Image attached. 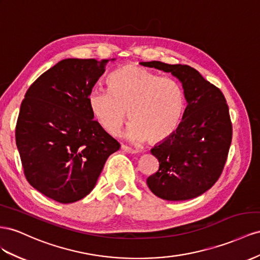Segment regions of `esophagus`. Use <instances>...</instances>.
<instances>
[{
  "label": "esophagus",
  "mask_w": 260,
  "mask_h": 260,
  "mask_svg": "<svg viewBox=\"0 0 260 260\" xmlns=\"http://www.w3.org/2000/svg\"><path fill=\"white\" fill-rule=\"evenodd\" d=\"M121 150H122L123 152L131 153V154H135V153H138V152H139L137 149H132V147H129V146L124 145V144H122V145H121Z\"/></svg>",
  "instance_id": "1"
}]
</instances>
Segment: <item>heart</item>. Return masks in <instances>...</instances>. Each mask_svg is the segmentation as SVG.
<instances>
[{
    "mask_svg": "<svg viewBox=\"0 0 260 260\" xmlns=\"http://www.w3.org/2000/svg\"><path fill=\"white\" fill-rule=\"evenodd\" d=\"M107 86L108 90H90L87 103L97 122L110 135L121 127L128 113L132 121L124 138L131 141L160 142L178 128L186 109L185 90L178 81L127 64L108 76Z\"/></svg>",
    "mask_w": 260,
    "mask_h": 260,
    "instance_id": "heart-1",
    "label": "heart"
}]
</instances>
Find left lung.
<instances>
[{
  "label": "left lung",
  "mask_w": 260,
  "mask_h": 260,
  "mask_svg": "<svg viewBox=\"0 0 260 260\" xmlns=\"http://www.w3.org/2000/svg\"><path fill=\"white\" fill-rule=\"evenodd\" d=\"M140 64L172 73L180 81L187 101L176 131L151 150L159 167L146 179V184L164 200L198 197L219 179L228 158L232 122L225 97L189 66L160 61Z\"/></svg>",
  "instance_id": "1"
}]
</instances>
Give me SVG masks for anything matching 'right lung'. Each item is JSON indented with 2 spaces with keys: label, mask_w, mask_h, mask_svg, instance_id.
I'll return each instance as SVG.
<instances>
[{
  "label": "right lung",
  "mask_w": 260,
  "mask_h": 260,
  "mask_svg": "<svg viewBox=\"0 0 260 260\" xmlns=\"http://www.w3.org/2000/svg\"><path fill=\"white\" fill-rule=\"evenodd\" d=\"M108 61L62 60L31 84L20 105L15 138L26 179L60 203L86 197L120 149L87 103Z\"/></svg>",
  "instance_id": "right-lung-1"
}]
</instances>
